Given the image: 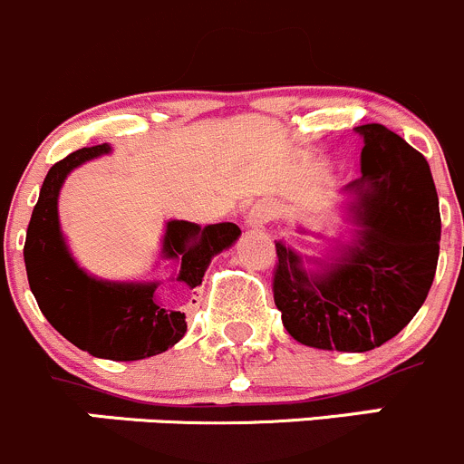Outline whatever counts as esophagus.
<instances>
[{
	"label": "esophagus",
	"instance_id": "1",
	"mask_svg": "<svg viewBox=\"0 0 464 464\" xmlns=\"http://www.w3.org/2000/svg\"><path fill=\"white\" fill-rule=\"evenodd\" d=\"M270 217H273V212H270L268 205L256 203L255 208H252L250 212H247L246 223H247V227H264L266 223L270 221Z\"/></svg>",
	"mask_w": 464,
	"mask_h": 464
}]
</instances>
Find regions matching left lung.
<instances>
[{"label":"left lung","mask_w":464,"mask_h":464,"mask_svg":"<svg viewBox=\"0 0 464 464\" xmlns=\"http://www.w3.org/2000/svg\"><path fill=\"white\" fill-rule=\"evenodd\" d=\"M363 135L361 171L347 185L359 226L318 270L275 243V304L297 343L318 350L370 352L397 336L424 304L440 255L438 191L429 162L382 123Z\"/></svg>","instance_id":"8db88e82"}]
</instances>
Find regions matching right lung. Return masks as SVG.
Instances as JSON below:
<instances>
[{"mask_svg": "<svg viewBox=\"0 0 464 464\" xmlns=\"http://www.w3.org/2000/svg\"><path fill=\"white\" fill-rule=\"evenodd\" d=\"M108 144L78 149L49 169L31 214L24 264L44 318L72 345L96 359L140 361L162 354L187 332L185 314L155 297L158 282H103L78 268L58 223V194L72 169L108 153ZM238 226L169 221L162 255L180 261L176 282L200 286L214 255L238 238Z\"/></svg>", "mask_w": 464, "mask_h": 464, "instance_id": "1", "label": "right lung"}]
</instances>
